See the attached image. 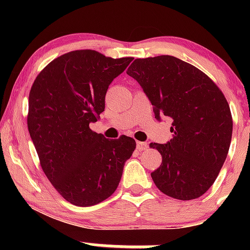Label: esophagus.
Returning <instances> with one entry per match:
<instances>
[{"instance_id":"1","label":"esophagus","mask_w":250,"mask_h":250,"mask_svg":"<svg viewBox=\"0 0 250 250\" xmlns=\"http://www.w3.org/2000/svg\"><path fill=\"white\" fill-rule=\"evenodd\" d=\"M148 148V145L146 142H137L136 143V149L137 150L142 151V150H146V149Z\"/></svg>"}]
</instances>
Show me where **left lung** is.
I'll return each instance as SVG.
<instances>
[{"mask_svg":"<svg viewBox=\"0 0 250 250\" xmlns=\"http://www.w3.org/2000/svg\"><path fill=\"white\" fill-rule=\"evenodd\" d=\"M127 74L142 87L155 119L173 121V139L150 145L162 156L154 183L174 199H197L216 180L230 146L233 119L225 95L205 73L174 56L136 59Z\"/></svg>","mask_w":250,"mask_h":250,"instance_id":"obj_1","label":"left lung"}]
</instances>
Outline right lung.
Returning <instances> with one entry per match:
<instances>
[{
  "mask_svg": "<svg viewBox=\"0 0 250 250\" xmlns=\"http://www.w3.org/2000/svg\"><path fill=\"white\" fill-rule=\"evenodd\" d=\"M131 61L90 49L70 51L33 83L28 130L45 176L71 205L90 207L108 199L136 148L131 137L108 140L89 128L104 110L109 84Z\"/></svg>",
  "mask_w": 250,
  "mask_h": 250,
  "instance_id": "right-lung-1",
  "label": "right lung"
}]
</instances>
